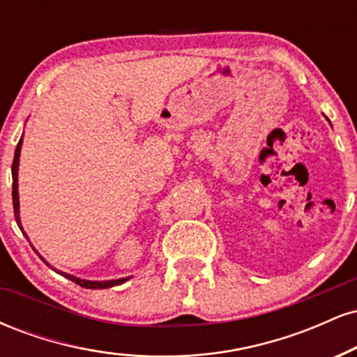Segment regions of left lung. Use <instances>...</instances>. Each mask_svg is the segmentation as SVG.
<instances>
[{
  "instance_id": "8db88e82",
  "label": "left lung",
  "mask_w": 357,
  "mask_h": 357,
  "mask_svg": "<svg viewBox=\"0 0 357 357\" xmlns=\"http://www.w3.org/2000/svg\"><path fill=\"white\" fill-rule=\"evenodd\" d=\"M327 119V117H326ZM327 121H329V119H327ZM329 124H331V121H329Z\"/></svg>"
}]
</instances>
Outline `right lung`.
<instances>
[{"mask_svg":"<svg viewBox=\"0 0 357 357\" xmlns=\"http://www.w3.org/2000/svg\"><path fill=\"white\" fill-rule=\"evenodd\" d=\"M22 144H23V136H22V139H20L18 146H16V149H15V159H13V166H11V176H13V208H15V218H16V223H18L20 230H22L23 235L26 236V233H24L23 227H22V220H20V196H18V166H20V153H22ZM26 240H30V238H28V236H26ZM35 252H36V250H35ZM36 253H38V252H36ZM38 257L42 258V260L48 265V267L53 268L52 265L48 264V261L45 260L42 255H40V253H38ZM53 270H55L56 273H60V275H63L65 278H68V280L75 282L77 285L85 287V289H109V287H116V285L124 284L126 280H129V278H130V277H126V278H116V280H85V278H79V277H75V275H70V273H65V272H61V270H56V268H53Z\"/></svg>","mask_w":357,"mask_h":357,"instance_id":"right-lung-1","label":"right lung"}]
</instances>
